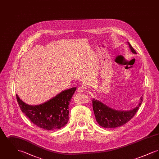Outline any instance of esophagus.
Here are the masks:
<instances>
[{"instance_id":"obj_1","label":"esophagus","mask_w":159,"mask_h":159,"mask_svg":"<svg viewBox=\"0 0 159 159\" xmlns=\"http://www.w3.org/2000/svg\"><path fill=\"white\" fill-rule=\"evenodd\" d=\"M84 88L82 86H79L78 87V88H77V91L79 92H80V93H82L84 91Z\"/></svg>"}]
</instances>
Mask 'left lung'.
I'll return each mask as SVG.
<instances>
[{
  "instance_id": "left-lung-1",
  "label": "left lung",
  "mask_w": 159,
  "mask_h": 159,
  "mask_svg": "<svg viewBox=\"0 0 159 159\" xmlns=\"http://www.w3.org/2000/svg\"><path fill=\"white\" fill-rule=\"evenodd\" d=\"M131 52L136 54V51L128 42ZM135 108L129 111H118L106 106L98 100L92 99V107L96 120L99 125L104 128H115L120 127L128 122L138 111L143 102V97Z\"/></svg>"
}]
</instances>
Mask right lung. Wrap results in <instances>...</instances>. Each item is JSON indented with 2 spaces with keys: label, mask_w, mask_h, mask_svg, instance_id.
<instances>
[{
  "label": "right lung",
  "mask_w": 159,
  "mask_h": 159,
  "mask_svg": "<svg viewBox=\"0 0 159 159\" xmlns=\"http://www.w3.org/2000/svg\"><path fill=\"white\" fill-rule=\"evenodd\" d=\"M76 88L62 91L55 97L40 105L30 106L25 104L18 95L17 102L22 112L34 125L48 130L60 129L69 119V105Z\"/></svg>",
  "instance_id": "1"
}]
</instances>
